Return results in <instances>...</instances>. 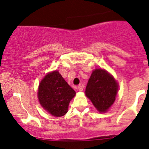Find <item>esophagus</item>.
<instances>
[{
    "label": "esophagus",
    "mask_w": 149,
    "mask_h": 149,
    "mask_svg": "<svg viewBox=\"0 0 149 149\" xmlns=\"http://www.w3.org/2000/svg\"><path fill=\"white\" fill-rule=\"evenodd\" d=\"M78 89H79V91H83V86H81V85H79V86H78Z\"/></svg>",
    "instance_id": "esophagus-1"
}]
</instances>
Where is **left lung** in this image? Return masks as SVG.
<instances>
[{
	"mask_svg": "<svg viewBox=\"0 0 149 149\" xmlns=\"http://www.w3.org/2000/svg\"><path fill=\"white\" fill-rule=\"evenodd\" d=\"M118 85L114 78L104 70L93 71L85 91L86 96L101 113H104L115 100Z\"/></svg>",
	"mask_w": 149,
	"mask_h": 149,
	"instance_id": "left-lung-1",
	"label": "left lung"
}]
</instances>
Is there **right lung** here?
<instances>
[{
	"instance_id": "right-lung-1",
	"label": "right lung",
	"mask_w": 149,
	"mask_h": 149,
	"mask_svg": "<svg viewBox=\"0 0 149 149\" xmlns=\"http://www.w3.org/2000/svg\"><path fill=\"white\" fill-rule=\"evenodd\" d=\"M75 91L58 71L49 73L38 86V98L40 104L53 116L61 117L68 112L70 101Z\"/></svg>"
}]
</instances>
